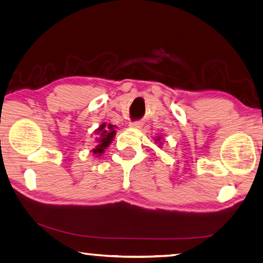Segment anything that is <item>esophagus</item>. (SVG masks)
Here are the masks:
<instances>
[{
	"mask_svg": "<svg viewBox=\"0 0 263 263\" xmlns=\"http://www.w3.org/2000/svg\"><path fill=\"white\" fill-rule=\"evenodd\" d=\"M129 126L132 128H140L142 126V122H140V121H132V122L129 123Z\"/></svg>",
	"mask_w": 263,
	"mask_h": 263,
	"instance_id": "1",
	"label": "esophagus"
}]
</instances>
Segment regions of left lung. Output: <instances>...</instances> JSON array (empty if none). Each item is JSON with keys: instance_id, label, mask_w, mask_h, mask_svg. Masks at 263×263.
Segmentation results:
<instances>
[{"instance_id": "1", "label": "left lung", "mask_w": 263, "mask_h": 263, "mask_svg": "<svg viewBox=\"0 0 263 263\" xmlns=\"http://www.w3.org/2000/svg\"><path fill=\"white\" fill-rule=\"evenodd\" d=\"M157 140H160V139H157ZM157 140H156V141H157Z\"/></svg>"}]
</instances>
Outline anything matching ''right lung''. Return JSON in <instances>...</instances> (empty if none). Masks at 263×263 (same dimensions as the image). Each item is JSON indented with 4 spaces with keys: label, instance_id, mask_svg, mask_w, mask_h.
I'll return each instance as SVG.
<instances>
[{
    "label": "right lung",
    "instance_id": "obj_1",
    "mask_svg": "<svg viewBox=\"0 0 263 263\" xmlns=\"http://www.w3.org/2000/svg\"><path fill=\"white\" fill-rule=\"evenodd\" d=\"M96 134H98V137H96V143H98V145H96L95 149H92V154L100 156L102 153H104V149L111 143L112 139H114L116 134L115 126H112L110 123H102L98 130H96Z\"/></svg>",
    "mask_w": 263,
    "mask_h": 263
}]
</instances>
